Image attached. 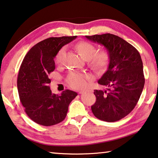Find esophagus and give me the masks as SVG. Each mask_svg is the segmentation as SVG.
Wrapping results in <instances>:
<instances>
[{"instance_id":"obj_1","label":"esophagus","mask_w":158,"mask_h":158,"mask_svg":"<svg viewBox=\"0 0 158 158\" xmlns=\"http://www.w3.org/2000/svg\"><path fill=\"white\" fill-rule=\"evenodd\" d=\"M84 91H79V94H84Z\"/></svg>"}]
</instances>
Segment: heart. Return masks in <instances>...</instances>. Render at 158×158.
<instances>
[{"instance_id": "1", "label": "heart", "mask_w": 158, "mask_h": 158, "mask_svg": "<svg viewBox=\"0 0 158 158\" xmlns=\"http://www.w3.org/2000/svg\"><path fill=\"white\" fill-rule=\"evenodd\" d=\"M76 48L85 60H89V65L96 71L101 72L106 69L110 60L109 52L106 50L97 52L96 47L91 43L81 41L77 44ZM66 48L64 47L59 50L55 57L57 64H61L64 60ZM92 77L83 72H71L67 75L66 81L70 87L76 89H84L88 86Z\"/></svg>"}]
</instances>
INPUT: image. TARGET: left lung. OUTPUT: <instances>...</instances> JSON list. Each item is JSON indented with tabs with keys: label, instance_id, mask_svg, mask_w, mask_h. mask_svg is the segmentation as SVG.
I'll use <instances>...</instances> for the list:
<instances>
[{
	"label": "left lung",
	"instance_id": "1",
	"mask_svg": "<svg viewBox=\"0 0 158 158\" xmlns=\"http://www.w3.org/2000/svg\"><path fill=\"white\" fill-rule=\"evenodd\" d=\"M106 47L109 66L98 84L107 90H94L96 102L91 110L98 119L113 122L124 118L136 106L145 84L143 62L139 51L123 39L111 34L86 36Z\"/></svg>",
	"mask_w": 158,
	"mask_h": 158
}]
</instances>
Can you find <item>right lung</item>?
<instances>
[{
	"mask_svg": "<svg viewBox=\"0 0 158 158\" xmlns=\"http://www.w3.org/2000/svg\"><path fill=\"white\" fill-rule=\"evenodd\" d=\"M74 36L51 37L31 48L22 61L17 77V89L24 111L36 123L52 126L63 121L76 92L67 89L60 95L52 94L49 74L56 69L54 58Z\"/></svg>",
	"mask_w": 158,
	"mask_h": 158,
	"instance_id": "1",
	"label": "right lung"
}]
</instances>
